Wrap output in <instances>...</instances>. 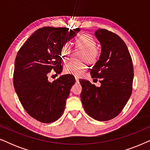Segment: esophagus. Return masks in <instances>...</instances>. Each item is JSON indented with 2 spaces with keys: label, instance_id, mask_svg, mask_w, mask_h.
<instances>
[{
  "label": "esophagus",
  "instance_id": "obj_1",
  "mask_svg": "<svg viewBox=\"0 0 150 150\" xmlns=\"http://www.w3.org/2000/svg\"><path fill=\"white\" fill-rule=\"evenodd\" d=\"M75 81H76V83H79V78L76 77V76L75 77Z\"/></svg>",
  "mask_w": 150,
  "mask_h": 150
}]
</instances>
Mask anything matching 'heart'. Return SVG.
<instances>
[{"label": "heart", "instance_id": "b5f03b06", "mask_svg": "<svg viewBox=\"0 0 150 150\" xmlns=\"http://www.w3.org/2000/svg\"><path fill=\"white\" fill-rule=\"evenodd\" d=\"M76 44L78 48L83 50L81 60H86L89 63H95L100 57V51L96 48V42L93 37L89 35L85 34L78 37L76 40ZM71 52V45L66 42L63 45L61 49V56L63 61L69 59ZM87 68V65L83 61H70L64 66L65 73L74 76L81 75Z\"/></svg>", "mask_w": 150, "mask_h": 150}]
</instances>
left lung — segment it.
Returning a JSON list of instances; mask_svg holds the SVG:
<instances>
[{
	"instance_id": "obj_1",
	"label": "left lung",
	"mask_w": 150,
	"mask_h": 150,
	"mask_svg": "<svg viewBox=\"0 0 150 150\" xmlns=\"http://www.w3.org/2000/svg\"><path fill=\"white\" fill-rule=\"evenodd\" d=\"M95 35L101 54L90 73L92 78L100 79L101 85L81 80V98L85 112L102 122L115 117L126 106L132 94L134 73L130 54L120 37L103 28L96 30Z\"/></svg>"
}]
</instances>
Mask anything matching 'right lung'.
<instances>
[{"label":"right lung","mask_w":150,"mask_h":150,"mask_svg":"<svg viewBox=\"0 0 150 150\" xmlns=\"http://www.w3.org/2000/svg\"><path fill=\"white\" fill-rule=\"evenodd\" d=\"M79 31V28H41L18 51L14 65V89L26 111L39 122H54L64 111L74 77L62 75L51 83L48 76L53 70L57 74L61 73V47Z\"/></svg>","instance_id":"add662e5"}]
</instances>
